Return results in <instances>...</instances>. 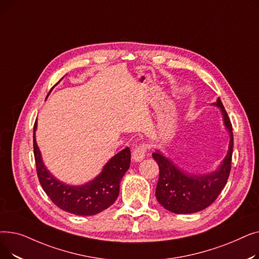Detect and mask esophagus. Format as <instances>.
Here are the masks:
<instances>
[{
    "mask_svg": "<svg viewBox=\"0 0 259 259\" xmlns=\"http://www.w3.org/2000/svg\"><path fill=\"white\" fill-rule=\"evenodd\" d=\"M148 150V145L146 143H141L140 145L135 146V148L133 149L132 152V158L134 161H142L147 153Z\"/></svg>",
    "mask_w": 259,
    "mask_h": 259,
    "instance_id": "esophagus-1",
    "label": "esophagus"
}]
</instances>
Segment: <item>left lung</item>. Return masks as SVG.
<instances>
[{
	"instance_id": "left-lung-1",
	"label": "left lung",
	"mask_w": 259,
	"mask_h": 259,
	"mask_svg": "<svg viewBox=\"0 0 259 259\" xmlns=\"http://www.w3.org/2000/svg\"><path fill=\"white\" fill-rule=\"evenodd\" d=\"M214 105L221 108L226 128L230 132L229 151L223 164L216 171L199 176L188 174L175 167L172 161L159 151L152 153L159 168V178L155 191L156 199L168 211L189 214L206 209L219 197L228 182L233 153L232 124L221 99L217 100Z\"/></svg>"
}]
</instances>
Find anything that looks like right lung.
Returning <instances> with one entry per match:
<instances>
[{
    "label": "right lung",
    "mask_w": 259,
    "mask_h": 259,
    "mask_svg": "<svg viewBox=\"0 0 259 259\" xmlns=\"http://www.w3.org/2000/svg\"><path fill=\"white\" fill-rule=\"evenodd\" d=\"M35 130L36 120L33 126L36 173L40 186L54 205L66 212L81 216L95 215L110 207L118 196L122 176L129 169L130 149L127 147L114 155L105 165L102 173L92 182L83 186H68L54 179L45 168L35 142Z\"/></svg>",
    "instance_id": "right-lung-1"
}]
</instances>
